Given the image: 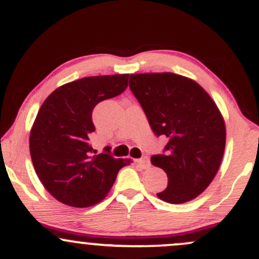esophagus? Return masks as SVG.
Wrapping results in <instances>:
<instances>
[{"label": "esophagus", "instance_id": "1", "mask_svg": "<svg viewBox=\"0 0 259 259\" xmlns=\"http://www.w3.org/2000/svg\"><path fill=\"white\" fill-rule=\"evenodd\" d=\"M138 164H139L140 167H141L142 169H148V168H150L151 163H150V159H148V157L145 156V157H142V158H140V159L138 160Z\"/></svg>", "mask_w": 259, "mask_h": 259}]
</instances>
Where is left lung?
Segmentation results:
<instances>
[{"label":"left lung","instance_id":"8db88e82","mask_svg":"<svg viewBox=\"0 0 259 259\" xmlns=\"http://www.w3.org/2000/svg\"><path fill=\"white\" fill-rule=\"evenodd\" d=\"M129 88L156 136L168 138L151 162L167 173L157 194L168 203L194 200L214 179L225 148V124L218 107L194 80L173 73L132 74Z\"/></svg>","mask_w":259,"mask_h":259}]
</instances>
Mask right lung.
Masks as SVG:
<instances>
[{
    "label": "right lung",
    "mask_w": 259,
    "mask_h": 259,
    "mask_svg": "<svg viewBox=\"0 0 259 259\" xmlns=\"http://www.w3.org/2000/svg\"><path fill=\"white\" fill-rule=\"evenodd\" d=\"M129 74L89 76L68 82L45 100L30 133L32 164L45 189L70 207H90L105 198L121 168L111 147L94 154L92 111L127 88Z\"/></svg>",
    "instance_id": "1"
}]
</instances>
